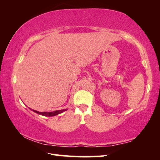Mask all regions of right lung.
Segmentation results:
<instances>
[{
	"label": "right lung",
	"mask_w": 160,
	"mask_h": 160,
	"mask_svg": "<svg viewBox=\"0 0 160 160\" xmlns=\"http://www.w3.org/2000/svg\"><path fill=\"white\" fill-rule=\"evenodd\" d=\"M65 111H66V109L55 111V112H37V111H35V110H33V112H36L37 113H39V114L45 116H53L58 115V114H59V113H61L62 112H65Z\"/></svg>",
	"instance_id": "right-lung-1"
}]
</instances>
